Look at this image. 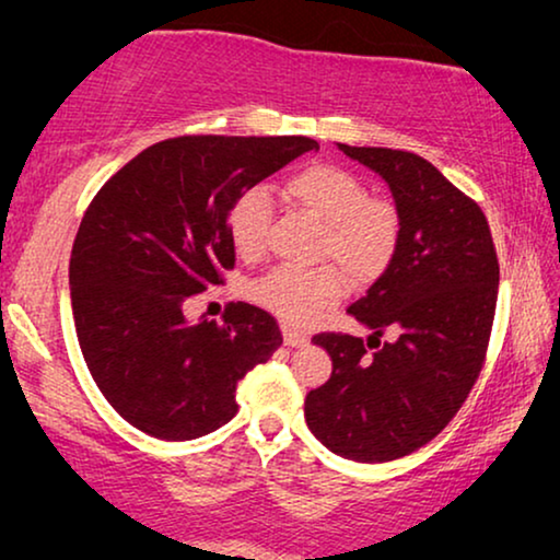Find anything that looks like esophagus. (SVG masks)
<instances>
[{"label": "esophagus", "mask_w": 560, "mask_h": 560, "mask_svg": "<svg viewBox=\"0 0 560 560\" xmlns=\"http://www.w3.org/2000/svg\"><path fill=\"white\" fill-rule=\"evenodd\" d=\"M282 341H285V347H303V343H308V336L290 326H282Z\"/></svg>", "instance_id": "34e87169"}]
</instances>
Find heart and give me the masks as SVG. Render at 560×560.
<instances>
[{"instance_id": "obj_1", "label": "heart", "mask_w": 560, "mask_h": 560, "mask_svg": "<svg viewBox=\"0 0 560 560\" xmlns=\"http://www.w3.org/2000/svg\"><path fill=\"white\" fill-rule=\"evenodd\" d=\"M285 198L324 226L320 257L348 267L320 265L313 270L275 267L249 285L259 308L293 326H305L341 301L354 282L366 285L385 275L400 247L402 217L389 198L370 196L366 183L341 165L313 163L285 180ZM272 203L265 188H247L226 213V232L242 257H259L267 247Z\"/></svg>"}]
</instances>
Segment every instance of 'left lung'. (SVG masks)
Segmentation results:
<instances>
[{
	"label": "left lung",
	"mask_w": 560,
	"mask_h": 560,
	"mask_svg": "<svg viewBox=\"0 0 560 560\" xmlns=\"http://www.w3.org/2000/svg\"><path fill=\"white\" fill-rule=\"evenodd\" d=\"M339 148L387 180L402 236L393 265L349 305L370 339L313 336L334 372L305 397V423L334 454L382 464L433 441L469 397L487 359L500 262L485 211L439 167L405 150ZM385 330L393 342L378 341Z\"/></svg>",
	"instance_id": "1"
}]
</instances>
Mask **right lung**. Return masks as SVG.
I'll return each instance as SVG.
<instances>
[{"label": "right lung", "instance_id": "1", "mask_svg": "<svg viewBox=\"0 0 560 560\" xmlns=\"http://www.w3.org/2000/svg\"><path fill=\"white\" fill-rule=\"evenodd\" d=\"M311 150V137H173L89 203L68 267L75 334L102 395L142 433L190 441L229 423L236 382L282 343L257 305L229 303L224 324L183 311L234 267V198Z\"/></svg>", "mask_w": 560, "mask_h": 560}]
</instances>
